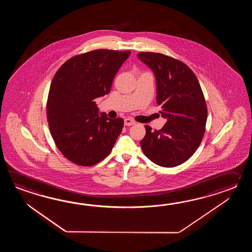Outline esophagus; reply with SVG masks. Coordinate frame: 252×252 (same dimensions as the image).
I'll return each mask as SVG.
<instances>
[{"label":"esophagus","mask_w":252,"mask_h":252,"mask_svg":"<svg viewBox=\"0 0 252 252\" xmlns=\"http://www.w3.org/2000/svg\"><path fill=\"white\" fill-rule=\"evenodd\" d=\"M133 124H135V121H133L132 119H124V125H125V126H130V125H133Z\"/></svg>","instance_id":"34e87169"}]
</instances>
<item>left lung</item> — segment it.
Wrapping results in <instances>:
<instances>
[{"label":"left lung","mask_w":252,"mask_h":252,"mask_svg":"<svg viewBox=\"0 0 252 252\" xmlns=\"http://www.w3.org/2000/svg\"><path fill=\"white\" fill-rule=\"evenodd\" d=\"M137 57L155 75L157 102L166 120L159 130L145 126L142 151L158 166L181 165L196 151L205 130L207 107L200 84L193 71L179 60L152 52Z\"/></svg>","instance_id":"1"}]
</instances>
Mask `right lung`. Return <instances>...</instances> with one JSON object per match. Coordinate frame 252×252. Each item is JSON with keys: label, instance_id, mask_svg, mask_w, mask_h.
<instances>
[{"label": "right lung", "instance_id": "add662e5", "mask_svg": "<svg viewBox=\"0 0 252 252\" xmlns=\"http://www.w3.org/2000/svg\"><path fill=\"white\" fill-rule=\"evenodd\" d=\"M129 55V50H94L68 59L54 76L47 103L48 126L60 152L73 163L93 166L113 150L124 120L108 118L95 100L110 93Z\"/></svg>", "mask_w": 252, "mask_h": 252}]
</instances>
